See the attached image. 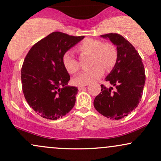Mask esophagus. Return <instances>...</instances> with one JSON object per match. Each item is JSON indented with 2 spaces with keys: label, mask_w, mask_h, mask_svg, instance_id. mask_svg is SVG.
Instances as JSON below:
<instances>
[{
  "label": "esophagus",
  "mask_w": 161,
  "mask_h": 161,
  "mask_svg": "<svg viewBox=\"0 0 161 161\" xmlns=\"http://www.w3.org/2000/svg\"><path fill=\"white\" fill-rule=\"evenodd\" d=\"M86 86H79L78 87V88H79V90H82L83 88H84V87Z\"/></svg>",
  "instance_id": "obj_1"
}]
</instances>
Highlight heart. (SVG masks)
<instances>
[{
	"instance_id": "1",
	"label": "heart",
	"mask_w": 161,
	"mask_h": 161,
	"mask_svg": "<svg viewBox=\"0 0 161 161\" xmlns=\"http://www.w3.org/2000/svg\"><path fill=\"white\" fill-rule=\"evenodd\" d=\"M77 51L83 56H91V69L82 72L74 77L73 83L75 86H86L94 82L102 76L104 69H110L116 64L117 51L111 43H102L100 40L86 38L77 45ZM64 68L70 74H74L79 69V62L70 51L64 53L62 57Z\"/></svg>"
}]
</instances>
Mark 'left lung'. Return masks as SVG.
Here are the masks:
<instances>
[{
    "label": "left lung",
    "instance_id": "8db88e82",
    "mask_svg": "<svg viewBox=\"0 0 161 161\" xmlns=\"http://www.w3.org/2000/svg\"><path fill=\"white\" fill-rule=\"evenodd\" d=\"M101 37L116 46L117 60L105 78L116 87V91L112 93L113 87L101 85V92L96 96L94 107L103 116L117 120L128 116L139 104L145 82V68L138 51L120 35L109 33Z\"/></svg>",
    "mask_w": 161,
    "mask_h": 161
}]
</instances>
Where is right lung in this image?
<instances>
[{
	"label": "right lung",
	"instance_id": "right-lung-1",
	"mask_svg": "<svg viewBox=\"0 0 161 161\" xmlns=\"http://www.w3.org/2000/svg\"><path fill=\"white\" fill-rule=\"evenodd\" d=\"M84 38L54 32L27 53L21 69L23 92L29 106L42 117L56 120L74 107L78 88L68 86L70 77L62 57Z\"/></svg>",
	"mask_w": 161,
	"mask_h": 161
}]
</instances>
